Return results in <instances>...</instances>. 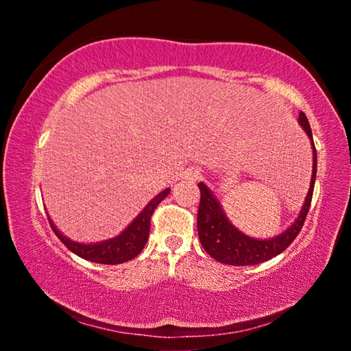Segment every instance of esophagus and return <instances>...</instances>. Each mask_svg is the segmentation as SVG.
I'll list each match as a JSON object with an SVG mask.
<instances>
[{"mask_svg": "<svg viewBox=\"0 0 351 351\" xmlns=\"http://www.w3.org/2000/svg\"><path fill=\"white\" fill-rule=\"evenodd\" d=\"M199 178H201L199 170H198V169H195V167H192V169H187L186 171H184V180L189 181V182H195V181H198Z\"/></svg>", "mask_w": 351, "mask_h": 351, "instance_id": "esophagus-1", "label": "esophagus"}]
</instances>
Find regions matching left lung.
<instances>
[{
  "label": "left lung",
  "instance_id": "obj_1",
  "mask_svg": "<svg viewBox=\"0 0 351 351\" xmlns=\"http://www.w3.org/2000/svg\"><path fill=\"white\" fill-rule=\"evenodd\" d=\"M300 127L305 130L308 138L311 141L313 148V175L310 182V190H308L304 206L299 212V217L291 223L288 229H285L282 234H278L272 239H254L243 234L240 229L230 223V219L226 215L221 204L217 199L212 190L206 186L204 182H199L201 201L198 207V235L199 241L206 252L215 258L219 263L232 265V266H249L258 265L263 261L276 257L283 252L291 243L294 241L297 234L300 232L302 226L305 223L306 213L310 210L314 182H316V171H317V153L316 147L313 142V133L308 123V119L300 112L299 114Z\"/></svg>",
  "mask_w": 351,
  "mask_h": 351
}]
</instances>
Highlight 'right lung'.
I'll list each match as a JSON object with an SVG mask.
<instances>
[{"label":"right lung","mask_w":351,"mask_h":351,"mask_svg":"<svg viewBox=\"0 0 351 351\" xmlns=\"http://www.w3.org/2000/svg\"><path fill=\"white\" fill-rule=\"evenodd\" d=\"M169 193L170 189H165L161 193H158L121 234L110 240H104L99 243H79L68 239L66 235H63L57 229V226L52 223L51 218L49 224L56 235L71 252H74L75 255H79V257L85 260H90L93 263L119 265L123 263V261L133 260L144 249L148 240V234H150L152 213Z\"/></svg>","instance_id":"right-lung-1"}]
</instances>
